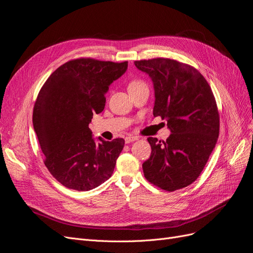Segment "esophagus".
Here are the masks:
<instances>
[{"instance_id":"34e87169","label":"esophagus","mask_w":253,"mask_h":253,"mask_svg":"<svg viewBox=\"0 0 253 253\" xmlns=\"http://www.w3.org/2000/svg\"><path fill=\"white\" fill-rule=\"evenodd\" d=\"M137 139H138V138H137V137H135V136H126L125 138V141H126V143H129V142L135 141Z\"/></svg>"}]
</instances>
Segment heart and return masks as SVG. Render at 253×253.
I'll use <instances>...</instances> for the list:
<instances>
[{"mask_svg":"<svg viewBox=\"0 0 253 253\" xmlns=\"http://www.w3.org/2000/svg\"><path fill=\"white\" fill-rule=\"evenodd\" d=\"M142 84H144V82H142L141 80H132L128 84V88L139 86V85H142Z\"/></svg>","mask_w":253,"mask_h":253,"instance_id":"obj_1","label":"heart"}]
</instances>
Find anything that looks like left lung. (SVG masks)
<instances>
[{
	"label": "left lung",
	"instance_id": "obj_1",
	"mask_svg": "<svg viewBox=\"0 0 253 253\" xmlns=\"http://www.w3.org/2000/svg\"><path fill=\"white\" fill-rule=\"evenodd\" d=\"M149 74L155 89L153 114L167 121L166 141L149 137L151 156L142 164L144 177L169 191L194 182L208 162L219 134V114L213 91L195 67L170 58L135 61Z\"/></svg>",
	"mask_w": 253,
	"mask_h": 253
}]
</instances>
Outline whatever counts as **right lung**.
<instances>
[{
    "mask_svg": "<svg viewBox=\"0 0 253 253\" xmlns=\"http://www.w3.org/2000/svg\"><path fill=\"white\" fill-rule=\"evenodd\" d=\"M126 68L127 61L74 59L59 66L38 94L34 128L44 165L64 187L88 191L112 176L125 140L99 137L96 142L88 125L103 111L110 84Z\"/></svg>",
    "mask_w": 253,
    "mask_h": 253,
    "instance_id": "right-lung-1",
    "label": "right lung"
}]
</instances>
